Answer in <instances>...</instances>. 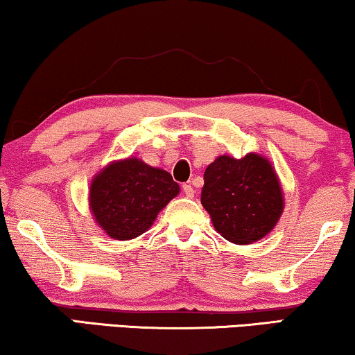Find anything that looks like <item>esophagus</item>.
<instances>
[{
    "label": "esophagus",
    "mask_w": 355,
    "mask_h": 355,
    "mask_svg": "<svg viewBox=\"0 0 355 355\" xmlns=\"http://www.w3.org/2000/svg\"><path fill=\"white\" fill-rule=\"evenodd\" d=\"M182 191H184V193H186V197H193V193H196V191H193V187L191 186V182L184 184Z\"/></svg>",
    "instance_id": "1"
}]
</instances>
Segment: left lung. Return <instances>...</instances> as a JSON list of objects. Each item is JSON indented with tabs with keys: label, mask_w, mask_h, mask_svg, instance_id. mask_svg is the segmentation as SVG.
<instances>
[{
	"label": "left lung",
	"mask_w": 355,
	"mask_h": 355,
	"mask_svg": "<svg viewBox=\"0 0 355 355\" xmlns=\"http://www.w3.org/2000/svg\"><path fill=\"white\" fill-rule=\"evenodd\" d=\"M202 205L213 226L234 244H252L273 230L283 213V192L268 159L255 153L223 155L203 174Z\"/></svg>",
	"instance_id": "left-lung-1"
}]
</instances>
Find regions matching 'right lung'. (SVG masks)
<instances>
[{
  "mask_svg": "<svg viewBox=\"0 0 355 355\" xmlns=\"http://www.w3.org/2000/svg\"><path fill=\"white\" fill-rule=\"evenodd\" d=\"M178 193V182L168 171L128 158L111 163L95 176L90 208L106 234L128 241L147 231L159 210Z\"/></svg>",
  "mask_w": 355,
  "mask_h": 355,
  "instance_id": "obj_1",
  "label": "right lung"
}]
</instances>
